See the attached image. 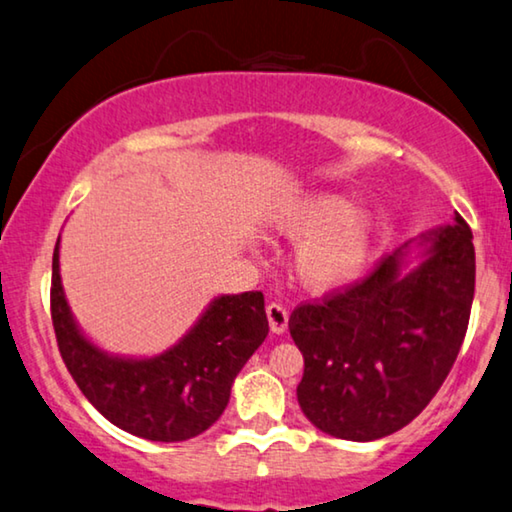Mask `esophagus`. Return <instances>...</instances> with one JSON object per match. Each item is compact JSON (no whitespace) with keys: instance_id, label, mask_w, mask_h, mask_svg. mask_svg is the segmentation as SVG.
Masks as SVG:
<instances>
[{"instance_id":"1","label":"esophagus","mask_w":512,"mask_h":512,"mask_svg":"<svg viewBox=\"0 0 512 512\" xmlns=\"http://www.w3.org/2000/svg\"><path fill=\"white\" fill-rule=\"evenodd\" d=\"M267 320H270V329L274 334H283L288 327V309L279 302L267 304Z\"/></svg>"}]
</instances>
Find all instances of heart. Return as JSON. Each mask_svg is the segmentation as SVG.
<instances>
[{
  "instance_id": "1",
  "label": "heart",
  "mask_w": 512,
  "mask_h": 512,
  "mask_svg": "<svg viewBox=\"0 0 512 512\" xmlns=\"http://www.w3.org/2000/svg\"><path fill=\"white\" fill-rule=\"evenodd\" d=\"M277 231L302 240L295 254L297 277L306 288H341L364 270L375 242V219L352 208L348 196L306 194L290 201L277 217Z\"/></svg>"
}]
</instances>
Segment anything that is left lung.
Here are the masks:
<instances>
[{"instance_id":"left-lung-1","label":"left lung","mask_w":512,"mask_h":512,"mask_svg":"<svg viewBox=\"0 0 512 512\" xmlns=\"http://www.w3.org/2000/svg\"><path fill=\"white\" fill-rule=\"evenodd\" d=\"M423 238L428 258L410 274H400L398 249L366 277L290 313L304 357L297 403L327 435L373 442L405 428L458 359L474 302V235L455 215V224Z\"/></svg>"}]
</instances>
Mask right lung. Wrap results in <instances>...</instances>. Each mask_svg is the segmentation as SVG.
Listing matches in <instances>:
<instances>
[{
  "mask_svg": "<svg viewBox=\"0 0 512 512\" xmlns=\"http://www.w3.org/2000/svg\"><path fill=\"white\" fill-rule=\"evenodd\" d=\"M52 327L61 359L86 400L109 423L151 442L201 435L229 405L231 384L265 341L261 290L222 295L194 329L160 357H107L75 327L59 277V240L52 256Z\"/></svg>",
  "mask_w": 512,
  "mask_h": 512,
  "instance_id": "right-lung-1",
  "label": "right lung"
}]
</instances>
